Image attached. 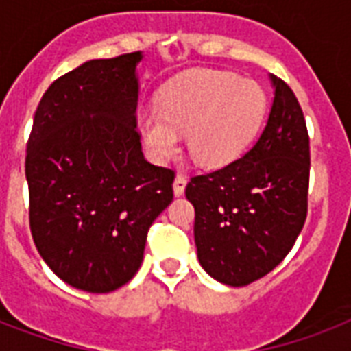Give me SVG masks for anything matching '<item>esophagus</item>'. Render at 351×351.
<instances>
[{
  "mask_svg": "<svg viewBox=\"0 0 351 351\" xmlns=\"http://www.w3.org/2000/svg\"><path fill=\"white\" fill-rule=\"evenodd\" d=\"M187 178L184 175H176L175 182H173V193H175V197H180L184 189H186Z\"/></svg>",
  "mask_w": 351,
  "mask_h": 351,
  "instance_id": "obj_1",
  "label": "esophagus"
}]
</instances>
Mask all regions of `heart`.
I'll return each instance as SVG.
<instances>
[{
    "label": "heart",
    "mask_w": 351,
    "mask_h": 351,
    "mask_svg": "<svg viewBox=\"0 0 351 351\" xmlns=\"http://www.w3.org/2000/svg\"><path fill=\"white\" fill-rule=\"evenodd\" d=\"M267 111L261 85L222 71H195L164 90L158 111L138 114V131L149 156L160 164L178 153L180 134L195 162L230 164L245 153Z\"/></svg>",
    "instance_id": "obj_1"
}]
</instances>
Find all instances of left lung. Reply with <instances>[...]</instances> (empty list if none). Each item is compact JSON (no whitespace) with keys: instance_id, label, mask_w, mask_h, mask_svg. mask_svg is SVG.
<instances>
[{"instance_id":"left-lung-1","label":"left lung","mask_w":351,"mask_h":351,"mask_svg":"<svg viewBox=\"0 0 351 351\" xmlns=\"http://www.w3.org/2000/svg\"><path fill=\"white\" fill-rule=\"evenodd\" d=\"M273 104L266 127L242 158L193 176L200 266L228 286H247L277 267L308 213L310 138L293 90L269 74Z\"/></svg>"}]
</instances>
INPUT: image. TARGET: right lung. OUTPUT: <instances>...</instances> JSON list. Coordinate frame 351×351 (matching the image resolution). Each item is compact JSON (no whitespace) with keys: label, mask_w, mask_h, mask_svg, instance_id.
Masks as SVG:
<instances>
[{"label":"right lung","mask_w":351,"mask_h":351,"mask_svg":"<svg viewBox=\"0 0 351 351\" xmlns=\"http://www.w3.org/2000/svg\"><path fill=\"white\" fill-rule=\"evenodd\" d=\"M142 52L90 60L45 90L27 143L34 244L63 282L109 293L142 264L175 173L143 158L136 131Z\"/></svg>","instance_id":"1"}]
</instances>
